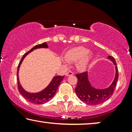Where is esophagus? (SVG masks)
Returning a JSON list of instances; mask_svg holds the SVG:
<instances>
[{"mask_svg": "<svg viewBox=\"0 0 132 132\" xmlns=\"http://www.w3.org/2000/svg\"><path fill=\"white\" fill-rule=\"evenodd\" d=\"M73 73L72 71H69L68 72H67V73H66V76H72V75H73Z\"/></svg>", "mask_w": 132, "mask_h": 132, "instance_id": "esophagus-1", "label": "esophagus"}]
</instances>
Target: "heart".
I'll list each match as a JSON object with an SVG mask.
<instances>
[{
    "label": "heart",
    "instance_id": "b5f03b06",
    "mask_svg": "<svg viewBox=\"0 0 132 132\" xmlns=\"http://www.w3.org/2000/svg\"><path fill=\"white\" fill-rule=\"evenodd\" d=\"M93 56L92 52H88V49L84 47H76L68 50L65 55L68 61L77 62V67L81 71L87 69Z\"/></svg>",
    "mask_w": 132,
    "mask_h": 132
}]
</instances>
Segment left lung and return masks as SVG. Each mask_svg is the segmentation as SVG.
<instances>
[{
  "mask_svg": "<svg viewBox=\"0 0 132 132\" xmlns=\"http://www.w3.org/2000/svg\"><path fill=\"white\" fill-rule=\"evenodd\" d=\"M108 58L110 59L115 66V76L113 82L109 87L104 89H98L92 86L88 78V72L77 74L78 79L75 92L77 97L82 102L89 105H97L102 104L108 100L112 95L118 78V68L115 59L111 56Z\"/></svg>",
  "mask_w": 132,
  "mask_h": 132,
  "instance_id": "1",
  "label": "left lung"
}]
</instances>
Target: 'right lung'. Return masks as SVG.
Here are the masks:
<instances>
[{"mask_svg":"<svg viewBox=\"0 0 132 132\" xmlns=\"http://www.w3.org/2000/svg\"><path fill=\"white\" fill-rule=\"evenodd\" d=\"M48 47V46L47 44V43H42V44H38L37 46H34L33 48H32L31 49L29 50V51L28 52L26 53H25L24 55H23V56L21 59L20 62L19 63V66H18L17 73V80L18 82L19 91L20 92V93L21 94V95H23V97H24L26 100H28V102L34 104H44L45 103L48 102L50 99L53 98L56 93V91L57 88L59 87V85L61 84V81H62L64 77V76H57L53 77L52 80H51V82H50V84L48 85V86H47L46 88H45L44 89H43L42 91L38 92V93H29V92L26 91V90H24V88L22 87V86L21 85L19 78V71L21 63H22L23 61L24 60L25 57H26L29 53H30V52H32L34 50L37 49V48H47Z\"/></svg>","mask_w":132,"mask_h":132,"instance_id":"add662e5","label":"right lung"}]
</instances>
